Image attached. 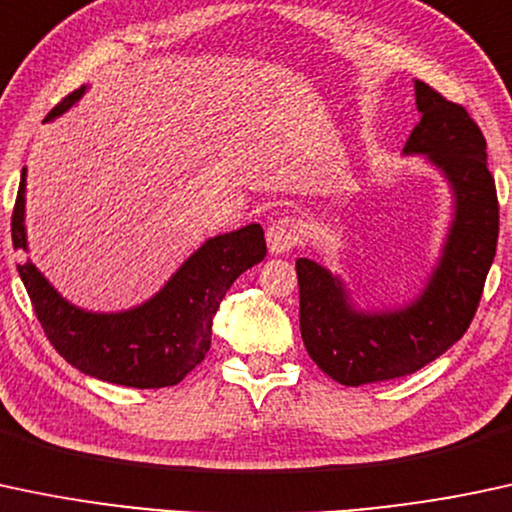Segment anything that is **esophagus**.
<instances>
[{"mask_svg": "<svg viewBox=\"0 0 512 512\" xmlns=\"http://www.w3.org/2000/svg\"><path fill=\"white\" fill-rule=\"evenodd\" d=\"M266 239H268V249H271V254H285V251L295 249V246L300 244L302 239L300 222H297L295 217H287V215L278 217V220H273L271 227H268Z\"/></svg>", "mask_w": 512, "mask_h": 512, "instance_id": "34e87169", "label": "esophagus"}]
</instances>
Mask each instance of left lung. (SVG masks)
Listing matches in <instances>:
<instances>
[{"label":"left lung","instance_id":"8db88e82","mask_svg":"<svg viewBox=\"0 0 512 512\" xmlns=\"http://www.w3.org/2000/svg\"><path fill=\"white\" fill-rule=\"evenodd\" d=\"M416 106L421 120L404 154H426L455 193V220L426 290L401 309L358 312L336 275L309 258L295 263L304 348L346 387L413 375L440 358L472 324L496 256V181L479 125L426 82H416Z\"/></svg>","mask_w":512,"mask_h":512}]
</instances>
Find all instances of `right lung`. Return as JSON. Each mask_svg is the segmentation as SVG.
Wrapping results in <instances>:
<instances>
[{
    "instance_id": "obj_1",
    "label": "right lung",
    "mask_w": 512,
    "mask_h": 512,
    "mask_svg": "<svg viewBox=\"0 0 512 512\" xmlns=\"http://www.w3.org/2000/svg\"><path fill=\"white\" fill-rule=\"evenodd\" d=\"M86 86L65 96L43 123L74 106ZM26 169L21 174L11 215L14 249L26 251ZM266 256L261 225L212 237L169 278L162 290L140 307L118 314H96L74 307L55 290L31 261H21L19 275L31 297L45 336L67 363L96 380L135 389L179 384L210 350L212 319L222 297L246 268Z\"/></svg>"
}]
</instances>
